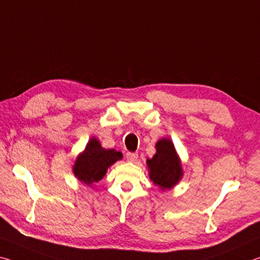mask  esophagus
<instances>
[{"instance_id": "esophagus-1", "label": "esophagus", "mask_w": 260, "mask_h": 260, "mask_svg": "<svg viewBox=\"0 0 260 260\" xmlns=\"http://www.w3.org/2000/svg\"><path fill=\"white\" fill-rule=\"evenodd\" d=\"M137 158H138V153H134V152L126 153V160L130 161V162H134V161L137 160Z\"/></svg>"}]
</instances>
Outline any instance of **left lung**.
I'll list each match as a JSON object with an SVG mask.
<instances>
[{
    "label": "left lung",
    "mask_w": 260,
    "mask_h": 260,
    "mask_svg": "<svg viewBox=\"0 0 260 260\" xmlns=\"http://www.w3.org/2000/svg\"><path fill=\"white\" fill-rule=\"evenodd\" d=\"M156 153L147 160L150 178L160 189H170L181 180L182 169L175 148L169 139L156 143Z\"/></svg>",
    "instance_id": "obj_1"
}]
</instances>
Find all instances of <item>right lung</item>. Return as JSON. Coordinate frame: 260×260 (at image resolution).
<instances>
[{
  "mask_svg": "<svg viewBox=\"0 0 260 260\" xmlns=\"http://www.w3.org/2000/svg\"><path fill=\"white\" fill-rule=\"evenodd\" d=\"M122 159V153L115 150H105L102 148L99 140L92 138L88 142L84 153L80 154L76 160L74 173L87 185L93 182L100 181L105 176L106 170Z\"/></svg>",
  "mask_w": 260,
  "mask_h": 260,
  "instance_id": "right-lung-1",
  "label": "right lung"
}]
</instances>
